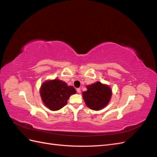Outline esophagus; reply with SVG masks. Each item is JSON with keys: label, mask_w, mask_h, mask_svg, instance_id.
Returning <instances> with one entry per match:
<instances>
[{"label": "esophagus", "mask_w": 157, "mask_h": 157, "mask_svg": "<svg viewBox=\"0 0 157 157\" xmlns=\"http://www.w3.org/2000/svg\"><path fill=\"white\" fill-rule=\"evenodd\" d=\"M77 92L78 94H80V88H77Z\"/></svg>", "instance_id": "esophagus-1"}]
</instances>
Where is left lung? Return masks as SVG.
Returning a JSON list of instances; mask_svg holds the SVG:
<instances>
[{
  "mask_svg": "<svg viewBox=\"0 0 157 157\" xmlns=\"http://www.w3.org/2000/svg\"><path fill=\"white\" fill-rule=\"evenodd\" d=\"M86 88V91L82 93V98L90 109L99 111L108 105L112 96V90L108 85L98 81L88 85Z\"/></svg>",
  "mask_w": 157,
  "mask_h": 157,
  "instance_id": "obj_1",
  "label": "left lung"
}]
</instances>
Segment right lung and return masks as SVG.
I'll use <instances>...</instances> for the list:
<instances>
[{"instance_id": "1", "label": "right lung", "mask_w": 157, "mask_h": 157, "mask_svg": "<svg viewBox=\"0 0 157 157\" xmlns=\"http://www.w3.org/2000/svg\"><path fill=\"white\" fill-rule=\"evenodd\" d=\"M77 92L72 86L59 79L48 80L42 84L40 95L44 105L51 111H58L67 103L71 95Z\"/></svg>"}]
</instances>
